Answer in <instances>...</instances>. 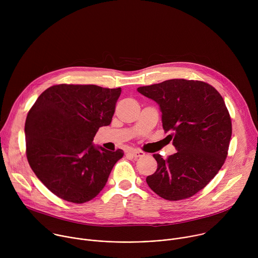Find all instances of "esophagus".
Wrapping results in <instances>:
<instances>
[{"instance_id":"1","label":"esophagus","mask_w":258,"mask_h":258,"mask_svg":"<svg viewBox=\"0 0 258 258\" xmlns=\"http://www.w3.org/2000/svg\"><path fill=\"white\" fill-rule=\"evenodd\" d=\"M128 154L131 155V156H133L134 158H139V157H143L144 155H145V153L143 152V151H141V150H131L130 152H128Z\"/></svg>"}]
</instances>
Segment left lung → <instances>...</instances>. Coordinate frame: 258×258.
I'll use <instances>...</instances> for the list:
<instances>
[{"mask_svg": "<svg viewBox=\"0 0 258 258\" xmlns=\"http://www.w3.org/2000/svg\"><path fill=\"white\" fill-rule=\"evenodd\" d=\"M137 91L155 101L162 126L171 132L176 153L163 159L154 154L156 171L147 183L163 199L189 198L215 176L228 155L232 121L220 94L199 81L169 80Z\"/></svg>", "mask_w": 258, "mask_h": 258, "instance_id": "8db88e82", "label": "left lung"}]
</instances>
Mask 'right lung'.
<instances>
[{"label":"right lung","instance_id":"1","mask_svg":"<svg viewBox=\"0 0 258 258\" xmlns=\"http://www.w3.org/2000/svg\"><path fill=\"white\" fill-rule=\"evenodd\" d=\"M121 89L95 85H57L30 108L25 121L28 163L59 198L85 203L105 187L123 151L93 144L101 126L109 125Z\"/></svg>","mask_w":258,"mask_h":258}]
</instances>
